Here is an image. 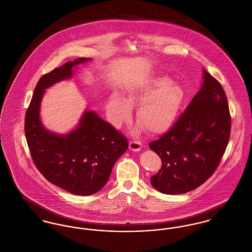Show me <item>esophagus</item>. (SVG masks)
<instances>
[{
  "mask_svg": "<svg viewBox=\"0 0 252 252\" xmlns=\"http://www.w3.org/2000/svg\"><path fill=\"white\" fill-rule=\"evenodd\" d=\"M129 149L131 151L138 152V151H140L142 149V144L139 141L135 140V139H132V140L129 141Z\"/></svg>",
  "mask_w": 252,
  "mask_h": 252,
  "instance_id": "34e87169",
  "label": "esophagus"
}]
</instances>
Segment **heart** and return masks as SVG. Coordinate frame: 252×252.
Wrapping results in <instances>:
<instances>
[{"mask_svg": "<svg viewBox=\"0 0 252 252\" xmlns=\"http://www.w3.org/2000/svg\"><path fill=\"white\" fill-rule=\"evenodd\" d=\"M185 100L184 89L169 78H158L139 83L128 89L125 98L114 93L109 96L106 110L116 126L128 120L131 107L138 106L136 119L149 132L161 134L174 126Z\"/></svg>", "mask_w": 252, "mask_h": 252, "instance_id": "b5f03b06", "label": "heart"}]
</instances>
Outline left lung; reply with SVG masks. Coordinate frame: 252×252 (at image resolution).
<instances>
[{"label":"left lung","mask_w":252,"mask_h":252,"mask_svg":"<svg viewBox=\"0 0 252 252\" xmlns=\"http://www.w3.org/2000/svg\"><path fill=\"white\" fill-rule=\"evenodd\" d=\"M203 84L174 126L149 144L162 161L151 183L163 194H180L215 173L228 145L231 116L220 83L203 70Z\"/></svg>","instance_id":"left-lung-1"}]
</instances>
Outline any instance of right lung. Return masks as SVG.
<instances>
[{"instance_id":"add662e5","label":"right lung","mask_w":252,"mask_h":252,"mask_svg":"<svg viewBox=\"0 0 252 252\" xmlns=\"http://www.w3.org/2000/svg\"><path fill=\"white\" fill-rule=\"evenodd\" d=\"M79 58L43 75L36 84L25 117V134L32 161L42 175L63 190L78 195L99 191L107 182L117 159L128 148L127 140L109 123L87 111L68 135L46 130L39 119L44 90L72 76Z\"/></svg>"}]
</instances>
